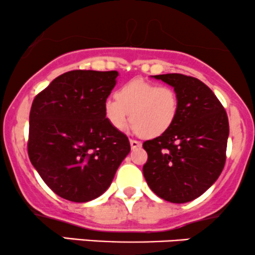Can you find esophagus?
Returning a JSON list of instances; mask_svg holds the SVG:
<instances>
[{
	"label": "esophagus",
	"mask_w": 255,
	"mask_h": 255,
	"mask_svg": "<svg viewBox=\"0 0 255 255\" xmlns=\"http://www.w3.org/2000/svg\"><path fill=\"white\" fill-rule=\"evenodd\" d=\"M129 142H130V147L133 148V150H135V148L141 147V142L136 141V140H130Z\"/></svg>",
	"instance_id": "esophagus-1"
}]
</instances>
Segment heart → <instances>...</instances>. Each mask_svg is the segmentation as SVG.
<instances>
[{
  "instance_id": "obj_1",
  "label": "heart",
  "mask_w": 255,
  "mask_h": 255,
  "mask_svg": "<svg viewBox=\"0 0 255 255\" xmlns=\"http://www.w3.org/2000/svg\"><path fill=\"white\" fill-rule=\"evenodd\" d=\"M104 115L114 129L124 130L131 120V130L148 137L164 134L176 120L178 97L170 86L133 79L116 92V98L105 99Z\"/></svg>"
}]
</instances>
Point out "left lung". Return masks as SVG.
<instances>
[{
    "mask_svg": "<svg viewBox=\"0 0 255 255\" xmlns=\"http://www.w3.org/2000/svg\"><path fill=\"white\" fill-rule=\"evenodd\" d=\"M152 78L174 87L178 114L164 134L142 144L148 156L142 172L159 198L188 203L204 194L223 170L229 136L227 113L197 78L177 73Z\"/></svg>",
    "mask_w": 255,
    "mask_h": 255,
    "instance_id": "obj_1",
    "label": "left lung"
}]
</instances>
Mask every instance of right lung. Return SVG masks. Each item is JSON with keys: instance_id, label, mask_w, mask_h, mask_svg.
Here are the masks:
<instances>
[{"instance_id": "1", "label": "right lung", "mask_w": 255, "mask_h": 255, "mask_svg": "<svg viewBox=\"0 0 255 255\" xmlns=\"http://www.w3.org/2000/svg\"><path fill=\"white\" fill-rule=\"evenodd\" d=\"M118 77L116 71L67 72L32 103L28 157L61 198L74 203L98 198L129 153V140L111 127L103 109Z\"/></svg>"}]
</instances>
